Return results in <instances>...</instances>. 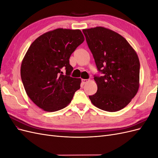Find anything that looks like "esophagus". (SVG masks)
I'll return each instance as SVG.
<instances>
[{"instance_id":"34e87169","label":"esophagus","mask_w":158,"mask_h":158,"mask_svg":"<svg viewBox=\"0 0 158 158\" xmlns=\"http://www.w3.org/2000/svg\"><path fill=\"white\" fill-rule=\"evenodd\" d=\"M89 82V80H86V79H82V84H86L87 82Z\"/></svg>"}]
</instances>
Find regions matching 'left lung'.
Segmentation results:
<instances>
[{"mask_svg": "<svg viewBox=\"0 0 158 158\" xmlns=\"http://www.w3.org/2000/svg\"><path fill=\"white\" fill-rule=\"evenodd\" d=\"M99 73L97 92L89 95L95 107L119 111L131 102L139 88L140 61L136 51L118 33L103 27L82 30Z\"/></svg>", "mask_w": 158, "mask_h": 158, "instance_id": "8db88e82", "label": "left lung"}]
</instances>
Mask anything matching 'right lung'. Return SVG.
Here are the masks:
<instances>
[{"label": "right lung", "mask_w": 158, "mask_h": 158, "mask_svg": "<svg viewBox=\"0 0 158 158\" xmlns=\"http://www.w3.org/2000/svg\"><path fill=\"white\" fill-rule=\"evenodd\" d=\"M84 37L80 30L59 28L33 41L23 58L20 69L23 87L31 101L45 111L64 108L71 102L81 79L70 76L71 54ZM64 68L66 74L61 69Z\"/></svg>", "instance_id": "right-lung-1"}]
</instances>
